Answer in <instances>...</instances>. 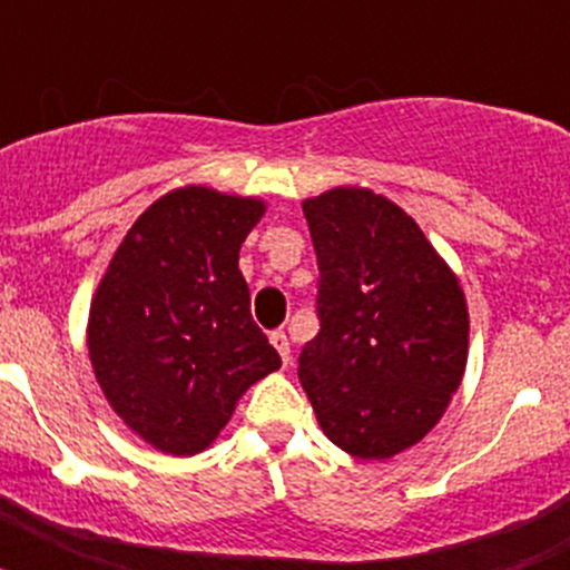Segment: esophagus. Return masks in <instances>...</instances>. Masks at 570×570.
<instances>
[{
  "instance_id": "obj_1",
  "label": "esophagus",
  "mask_w": 570,
  "mask_h": 570,
  "mask_svg": "<svg viewBox=\"0 0 570 570\" xmlns=\"http://www.w3.org/2000/svg\"><path fill=\"white\" fill-rule=\"evenodd\" d=\"M271 345L276 347V351H279V356H282V362H285V365H288L291 362V342H288V336H285V331H271Z\"/></svg>"
}]
</instances>
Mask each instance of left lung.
Listing matches in <instances>:
<instances>
[{
    "label": "left lung",
    "instance_id": "left-lung-1",
    "mask_svg": "<svg viewBox=\"0 0 570 570\" xmlns=\"http://www.w3.org/2000/svg\"><path fill=\"white\" fill-rule=\"evenodd\" d=\"M302 210L320 268V334L302 347L299 382L334 445L387 460L420 442L460 387L465 296L385 196L336 188Z\"/></svg>",
    "mask_w": 570,
    "mask_h": 570
}]
</instances>
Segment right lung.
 <instances>
[{"instance_id":"right-lung-1","label":"right lung","mask_w":570,"mask_h":570,"mask_svg":"<svg viewBox=\"0 0 570 570\" xmlns=\"http://www.w3.org/2000/svg\"><path fill=\"white\" fill-rule=\"evenodd\" d=\"M265 205L179 188L150 205L90 305L88 347L105 396L165 454H199L245 387L282 365L250 316L239 248Z\"/></svg>"}]
</instances>
